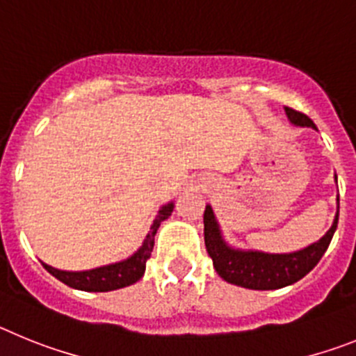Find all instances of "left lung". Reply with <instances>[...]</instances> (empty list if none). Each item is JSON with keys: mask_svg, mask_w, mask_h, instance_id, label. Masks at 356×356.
Instances as JSON below:
<instances>
[{"mask_svg": "<svg viewBox=\"0 0 356 356\" xmlns=\"http://www.w3.org/2000/svg\"><path fill=\"white\" fill-rule=\"evenodd\" d=\"M285 114L296 127L316 128L312 119L298 110L285 106ZM203 222H205V246L217 275L226 280L228 284L238 285V287L253 289V291H275V289L296 284L317 266L321 257L328 250L333 234L337 229L339 212L335 213L332 228L319 241L294 253L282 254L235 250L228 246L222 238L221 228L217 225L210 205H207L205 213H203Z\"/></svg>", "mask_w": 356, "mask_h": 356, "instance_id": "obj_1", "label": "left lung"}]
</instances>
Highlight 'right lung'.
<instances>
[{
    "instance_id": "right-lung-1",
    "label": "right lung",
    "mask_w": 356,
    "mask_h": 356,
    "mask_svg": "<svg viewBox=\"0 0 356 356\" xmlns=\"http://www.w3.org/2000/svg\"><path fill=\"white\" fill-rule=\"evenodd\" d=\"M172 203L163 205L159 210V216L155 217V221L151 225L149 234L144 238L143 246L131 254L130 259L122 260V262L110 264V266L96 267V269H90V271H60V269H55V267L48 266V264H42L44 269L49 273V275L55 276L56 280H60L62 284L69 285L72 289H78V291H87V292H108L115 291V289L128 287V285L135 284L143 278L144 271H146V262L151 257V251L155 246V234L159 229L160 222L165 221L172 212Z\"/></svg>"
}]
</instances>
